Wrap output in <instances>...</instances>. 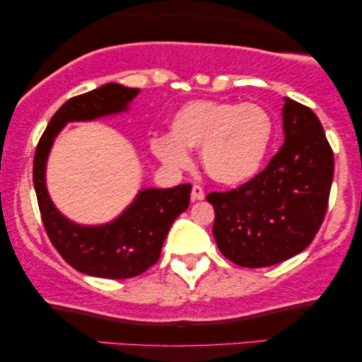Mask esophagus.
Masks as SVG:
<instances>
[{"mask_svg": "<svg viewBox=\"0 0 362 362\" xmlns=\"http://www.w3.org/2000/svg\"><path fill=\"white\" fill-rule=\"evenodd\" d=\"M204 189L199 185L192 186V192H191V201H202L204 199Z\"/></svg>", "mask_w": 362, "mask_h": 362, "instance_id": "obj_1", "label": "esophagus"}]
</instances>
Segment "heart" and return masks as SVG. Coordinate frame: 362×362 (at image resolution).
<instances>
[{
  "instance_id": "obj_1",
  "label": "heart",
  "mask_w": 362,
  "mask_h": 362,
  "mask_svg": "<svg viewBox=\"0 0 362 362\" xmlns=\"http://www.w3.org/2000/svg\"><path fill=\"white\" fill-rule=\"evenodd\" d=\"M274 138V122L255 103L192 100L170 122V135L150 141L151 153L166 168L187 166V150H201V163L212 180L235 186L254 177Z\"/></svg>"
}]
</instances>
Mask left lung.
I'll list each match as a JSON object with an SVG mask.
<instances>
[{
    "mask_svg": "<svg viewBox=\"0 0 362 362\" xmlns=\"http://www.w3.org/2000/svg\"><path fill=\"white\" fill-rule=\"evenodd\" d=\"M285 141L264 171L227 192H209L216 244L230 262L260 269L303 252L328 209L334 158L313 110L285 97Z\"/></svg>",
    "mask_w": 362,
    "mask_h": 362,
    "instance_id": "8db88e82",
    "label": "left lung"
}]
</instances>
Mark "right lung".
I'll return each instance as SVG.
<instances>
[{"label":"right lung","mask_w":362,"mask_h":362,"mask_svg":"<svg viewBox=\"0 0 362 362\" xmlns=\"http://www.w3.org/2000/svg\"><path fill=\"white\" fill-rule=\"evenodd\" d=\"M138 93L140 88L110 82L72 97L54 113L34 153L33 181L44 229L62 259L86 275L117 280L143 274L160 259L171 224L189 206V182L168 189L148 187L108 224L81 226L62 216L49 197L46 163L64 125L127 112Z\"/></svg>","instance_id":"right-lung-1"}]
</instances>
